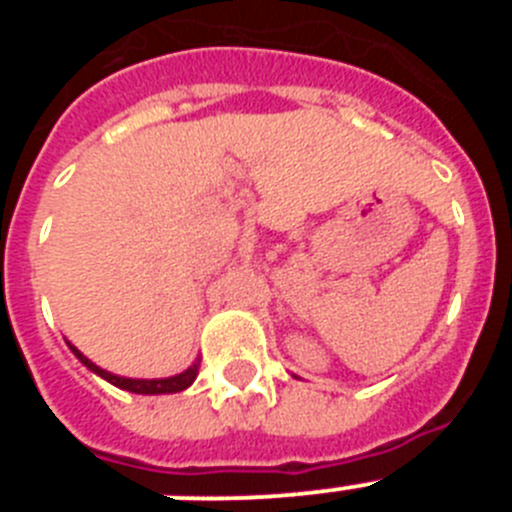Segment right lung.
<instances>
[{
	"instance_id": "right-lung-1",
	"label": "right lung",
	"mask_w": 512,
	"mask_h": 512,
	"mask_svg": "<svg viewBox=\"0 0 512 512\" xmlns=\"http://www.w3.org/2000/svg\"><path fill=\"white\" fill-rule=\"evenodd\" d=\"M71 351H74L76 359L87 366V369L97 372L99 377H104L110 384L120 387V390L135 392V395H169V392H182V390H187L194 379H197V364L189 366L187 372L176 374V377H169V379H125V377H117V374H110V372H104V369H99L97 364H92V361L81 354V351H76L74 346H71Z\"/></svg>"
}]
</instances>
